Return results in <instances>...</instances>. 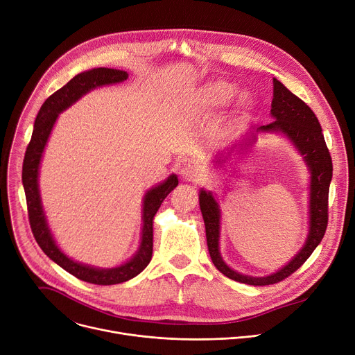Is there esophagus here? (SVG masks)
I'll return each mask as SVG.
<instances>
[{"label":"esophagus","mask_w":355,"mask_h":355,"mask_svg":"<svg viewBox=\"0 0 355 355\" xmlns=\"http://www.w3.org/2000/svg\"><path fill=\"white\" fill-rule=\"evenodd\" d=\"M181 177L184 181H191V182H198L202 178V173L198 167H194V165H184L180 171Z\"/></svg>","instance_id":"esophagus-1"}]
</instances>
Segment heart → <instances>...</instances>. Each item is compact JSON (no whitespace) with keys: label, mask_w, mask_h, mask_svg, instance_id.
I'll list each match as a JSON object with an SVG mask.
<instances>
[{"label":"heart","mask_w":355,"mask_h":355,"mask_svg":"<svg viewBox=\"0 0 355 355\" xmlns=\"http://www.w3.org/2000/svg\"><path fill=\"white\" fill-rule=\"evenodd\" d=\"M237 87L228 81H211L202 85L194 96V104L207 111H214L230 105L237 96Z\"/></svg>","instance_id":"1"}]
</instances>
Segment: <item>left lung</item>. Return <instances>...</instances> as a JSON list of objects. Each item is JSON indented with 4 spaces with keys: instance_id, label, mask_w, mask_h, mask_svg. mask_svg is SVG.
<instances>
[{
    "instance_id": "obj_1",
    "label": "left lung",
    "mask_w": 355,
    "mask_h": 355,
    "mask_svg": "<svg viewBox=\"0 0 355 355\" xmlns=\"http://www.w3.org/2000/svg\"><path fill=\"white\" fill-rule=\"evenodd\" d=\"M272 83L274 98L271 103V116L274 121L267 125L248 128L241 137L240 143L231 146L227 153L223 151L216 155L214 165L217 168L223 167L224 162H227L231 157H240L245 154L248 147L254 144L258 135L261 134H281L288 138L290 143L302 157V161L310 173L309 235H306L304 245L284 267H281L278 271L270 275L252 277L234 271L225 264L220 252L221 209L216 194L201 188L198 198L212 264L225 277L250 286L275 284V282L282 281L297 271L321 243L328 223V191L329 182L333 178V161L325 146L318 118L313 110L297 96H294L287 87H284V84H281L277 78H274Z\"/></svg>"
}]
</instances>
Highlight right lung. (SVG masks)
Segmentation results:
<instances>
[{
    "label": "right lung",
    "mask_w": 355,
    "mask_h": 355,
    "mask_svg": "<svg viewBox=\"0 0 355 355\" xmlns=\"http://www.w3.org/2000/svg\"><path fill=\"white\" fill-rule=\"evenodd\" d=\"M127 78V71L100 67L77 74L62 88L55 91L53 96L45 100L37 114L31 141L27 147L22 164V185L24 191H26L28 218L35 241L46 254V257H50L61 268L85 282H89V284L97 286H112L125 282L138 275L150 264L153 257V218L165 197L178 185V177L171 174L167 180L150 188L146 193L143 198V228H141V240L135 254H132V257L121 266L100 268L74 261L73 258H69L65 252H62L54 240V235L49 227V221H46L45 211L41 202L38 184L40 165L45 146L49 143L57 118L62 111L76 104L89 91L98 87L123 83Z\"/></svg>",
    "instance_id": "1"
}]
</instances>
